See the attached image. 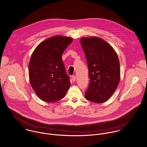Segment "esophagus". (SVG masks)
Returning <instances> with one entry per match:
<instances>
[{"label": "esophagus", "mask_w": 147, "mask_h": 147, "mask_svg": "<svg viewBox=\"0 0 147 147\" xmlns=\"http://www.w3.org/2000/svg\"><path fill=\"white\" fill-rule=\"evenodd\" d=\"M71 78H72V80L73 81V82L76 81V76H73Z\"/></svg>", "instance_id": "obj_1"}]
</instances>
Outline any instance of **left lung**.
Segmentation results:
<instances>
[{
  "mask_svg": "<svg viewBox=\"0 0 147 147\" xmlns=\"http://www.w3.org/2000/svg\"><path fill=\"white\" fill-rule=\"evenodd\" d=\"M90 79L85 98L95 103H102L110 98L120 81V65L116 52L100 38H82Z\"/></svg>",
  "mask_w": 147,
  "mask_h": 147,
  "instance_id": "1",
  "label": "left lung"
}]
</instances>
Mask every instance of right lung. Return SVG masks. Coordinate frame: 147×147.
<instances>
[{"instance_id": "obj_1", "label": "right lung", "mask_w": 147, "mask_h": 147, "mask_svg": "<svg viewBox=\"0 0 147 147\" xmlns=\"http://www.w3.org/2000/svg\"><path fill=\"white\" fill-rule=\"evenodd\" d=\"M72 41L70 37L54 36L40 43L33 51L29 65L30 83L43 101L61 100L70 87L62 54Z\"/></svg>"}]
</instances>
